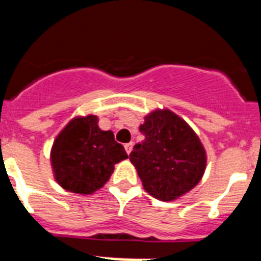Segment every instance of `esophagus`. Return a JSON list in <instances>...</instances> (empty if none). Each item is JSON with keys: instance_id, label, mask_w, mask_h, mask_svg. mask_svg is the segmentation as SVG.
Returning a JSON list of instances; mask_svg holds the SVG:
<instances>
[{"instance_id": "esophagus-1", "label": "esophagus", "mask_w": 261, "mask_h": 261, "mask_svg": "<svg viewBox=\"0 0 261 261\" xmlns=\"http://www.w3.org/2000/svg\"><path fill=\"white\" fill-rule=\"evenodd\" d=\"M124 147H125L126 153L130 154V151H132V149H133V142H128V144L124 145Z\"/></svg>"}]
</instances>
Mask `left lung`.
Here are the masks:
<instances>
[{
  "instance_id": "obj_1",
  "label": "left lung",
  "mask_w": 261,
  "mask_h": 261,
  "mask_svg": "<svg viewBox=\"0 0 261 261\" xmlns=\"http://www.w3.org/2000/svg\"><path fill=\"white\" fill-rule=\"evenodd\" d=\"M145 136L129 154L147 193L171 201L201 180L206 153L200 138L183 119L170 110H155L140 126Z\"/></svg>"
}]
</instances>
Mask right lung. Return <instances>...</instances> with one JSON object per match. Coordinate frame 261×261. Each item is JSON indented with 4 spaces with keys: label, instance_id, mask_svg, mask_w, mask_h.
<instances>
[{
    "label": "right lung",
    "instance_id": "obj_1",
    "mask_svg": "<svg viewBox=\"0 0 261 261\" xmlns=\"http://www.w3.org/2000/svg\"><path fill=\"white\" fill-rule=\"evenodd\" d=\"M128 158L111 130L98 126V117H74L53 142L50 163L57 183L69 192L91 195L102 188L114 166Z\"/></svg>",
    "mask_w": 261,
    "mask_h": 261
}]
</instances>
